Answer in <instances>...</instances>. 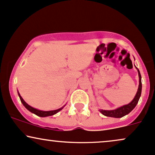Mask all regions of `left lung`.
Wrapping results in <instances>:
<instances>
[{"label":"left lung","mask_w":155,"mask_h":155,"mask_svg":"<svg viewBox=\"0 0 155 155\" xmlns=\"http://www.w3.org/2000/svg\"><path fill=\"white\" fill-rule=\"evenodd\" d=\"M137 68V67H136ZM137 69L138 74H139V88H138V91L136 94L135 97L133 99V100L128 103V105H125L121 106L120 107H118L117 109L111 110H100V112L102 115H105L107 117H113V118H122V117L125 116V115H128L130 112L133 110V109L136 107L137 105L138 102H139V98L141 97V87H142V84H141V76L139 70Z\"/></svg>","instance_id":"1"}]
</instances>
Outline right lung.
<instances>
[{"mask_svg":"<svg viewBox=\"0 0 155 155\" xmlns=\"http://www.w3.org/2000/svg\"><path fill=\"white\" fill-rule=\"evenodd\" d=\"M18 97H19L20 98V100H21V103L23 104V105L29 111H30L31 113H34V114L37 115V116H40V117H48V116H51V115H53L55 114H56L57 113H58L59 111H61V110L63 109V107L59 108V109L58 110H49V111H43V110H38V109H36V108H34L32 107L31 106L29 105L24 100H23V98L21 97V96L20 95V94L18 93Z\"/></svg>","mask_w":155,"mask_h":155,"instance_id":"obj_1","label":"right lung"}]
</instances>
